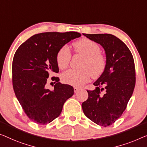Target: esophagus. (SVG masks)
I'll return each instance as SVG.
<instances>
[{
	"mask_svg": "<svg viewBox=\"0 0 147 147\" xmlns=\"http://www.w3.org/2000/svg\"><path fill=\"white\" fill-rule=\"evenodd\" d=\"M80 90V88H76V87H74V92H75V93L77 92H78V90Z\"/></svg>",
	"mask_w": 147,
	"mask_h": 147,
	"instance_id": "34e87169",
	"label": "esophagus"
}]
</instances>
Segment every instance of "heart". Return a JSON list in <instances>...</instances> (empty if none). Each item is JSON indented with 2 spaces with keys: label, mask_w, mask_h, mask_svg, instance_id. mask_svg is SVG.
Masks as SVG:
<instances>
[{
  "label": "heart",
  "mask_w": 147,
  "mask_h": 147,
  "mask_svg": "<svg viewBox=\"0 0 147 147\" xmlns=\"http://www.w3.org/2000/svg\"><path fill=\"white\" fill-rule=\"evenodd\" d=\"M76 53L84 57L81 65L82 69H71L62 74L61 78L65 84L80 87L89 80L90 76L94 79L98 78L104 73L106 67L105 56L100 53V47L95 41L87 38L76 41L73 44ZM71 59V51L67 46H63L56 56L58 67L61 69H67Z\"/></svg>",
  "instance_id": "1"
}]
</instances>
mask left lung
<instances>
[{
	"mask_svg": "<svg viewBox=\"0 0 147 147\" xmlns=\"http://www.w3.org/2000/svg\"><path fill=\"white\" fill-rule=\"evenodd\" d=\"M83 35L102 46L106 67L93 84L96 88L87 90L88 98L82 104V110L91 121L107 127L121 117L133 94L136 80L134 59L127 46L113 35Z\"/></svg>",
	"mask_w": 147,
	"mask_h": 147,
	"instance_id": "1",
	"label": "left lung"
}]
</instances>
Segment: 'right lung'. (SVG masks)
I'll return each mask as SVG.
<instances>
[{"label": "right lung", "mask_w": 147, "mask_h": 147, "mask_svg": "<svg viewBox=\"0 0 147 147\" xmlns=\"http://www.w3.org/2000/svg\"><path fill=\"white\" fill-rule=\"evenodd\" d=\"M78 32H45L27 39L15 53L12 61V85L16 98L32 121L46 125L58 117L74 88L59 82L52 90L47 88L50 72L59 73L56 56L63 46L79 38Z\"/></svg>", "instance_id": "add662e5"}]
</instances>
